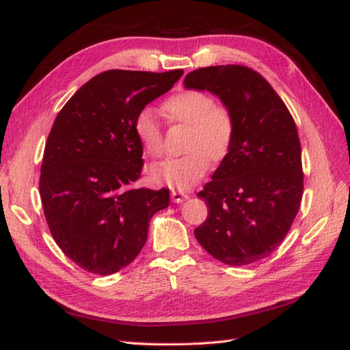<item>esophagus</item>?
<instances>
[{
    "mask_svg": "<svg viewBox=\"0 0 350 350\" xmlns=\"http://www.w3.org/2000/svg\"><path fill=\"white\" fill-rule=\"evenodd\" d=\"M189 196L187 192H180V191H173L171 192V200H173L174 203H182L185 200H188Z\"/></svg>",
    "mask_w": 350,
    "mask_h": 350,
    "instance_id": "obj_1",
    "label": "esophagus"
}]
</instances>
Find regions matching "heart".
<instances>
[{
    "instance_id": "1",
    "label": "heart",
    "mask_w": 350,
    "mask_h": 350,
    "mask_svg": "<svg viewBox=\"0 0 350 350\" xmlns=\"http://www.w3.org/2000/svg\"><path fill=\"white\" fill-rule=\"evenodd\" d=\"M170 122L188 126L179 158H170L150 168V177L170 188L189 189L203 179L211 163H221L234 139V120L226 107L217 105L212 96L197 90H183L163 102ZM133 132L144 153L152 158L162 154V131L150 109L139 111Z\"/></svg>"
}]
</instances>
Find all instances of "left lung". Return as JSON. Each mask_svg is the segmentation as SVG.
Wrapping results in <instances>:
<instances>
[{"label":"left lung","mask_w":350,"mask_h":350,"mask_svg":"<svg viewBox=\"0 0 350 350\" xmlns=\"http://www.w3.org/2000/svg\"><path fill=\"white\" fill-rule=\"evenodd\" d=\"M183 84L218 96L234 120L232 150L197 194L209 213L194 234L222 263H256L280 247L301 206L304 173L293 117L247 66L202 68Z\"/></svg>","instance_id":"8db88e82"}]
</instances>
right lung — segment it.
<instances>
[{
  "mask_svg": "<svg viewBox=\"0 0 350 350\" xmlns=\"http://www.w3.org/2000/svg\"><path fill=\"white\" fill-rule=\"evenodd\" d=\"M183 75L107 70L58 113L44 146L40 198L51 234L84 271L111 275L143 250L148 222L170 191L138 188L143 147L133 132L139 111Z\"/></svg>",
  "mask_w": 350,
  "mask_h": 350,
  "instance_id": "add662e5",
  "label": "right lung"
}]
</instances>
